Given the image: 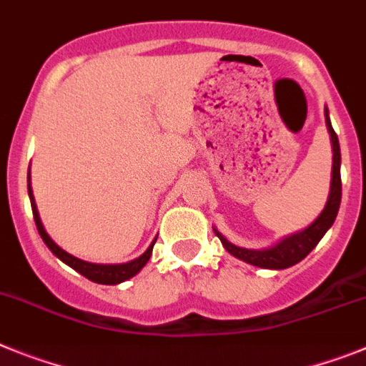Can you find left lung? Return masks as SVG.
I'll list each match as a JSON object with an SVG mask.
<instances>
[{"mask_svg":"<svg viewBox=\"0 0 366 366\" xmlns=\"http://www.w3.org/2000/svg\"><path fill=\"white\" fill-rule=\"evenodd\" d=\"M326 125H328L330 136H332L333 144V169H332V189H330L328 202H326V208L322 209V214L311 222L306 230L293 234V236L285 237V239L280 241L278 244L271 247V249L263 250H249L241 249L232 244L227 237H222V234H217V237L221 239L222 247L236 258L243 259V262L250 263V265L263 267V269H287V267L295 265V263L302 262L306 258L311 250L315 249L317 243L322 239V236L328 232V228L332 227L333 221L337 217V212H339V204H341V149H339V139H337L335 130H333L332 123H330L328 110H326Z\"/></svg>","mask_w":366,"mask_h":366,"instance_id":"8db88e82","label":"left lung"}]
</instances>
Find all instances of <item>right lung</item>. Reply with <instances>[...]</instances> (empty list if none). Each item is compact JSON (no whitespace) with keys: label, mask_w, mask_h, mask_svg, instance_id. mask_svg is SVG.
Instances as JSON below:
<instances>
[{"label":"right lung","mask_w":366,"mask_h":366,"mask_svg":"<svg viewBox=\"0 0 366 366\" xmlns=\"http://www.w3.org/2000/svg\"><path fill=\"white\" fill-rule=\"evenodd\" d=\"M27 189H29V199H31V208H33V215H34V222H36V228H38V234L40 237L44 239V243L47 244V249L51 252L55 254L56 258L62 259L66 265H69L71 269H75L77 272H81L82 276H86L88 280L95 282V284H104V285H114V284H122L125 280L132 278L134 274H138L142 269H144L145 263L149 262L152 254V247L157 243V239L152 241V244L145 250L139 258L132 259L129 263H119V265H101V263H88V262H82V259L75 258L71 254H68L66 250H62L55 241L51 239L47 236V232L44 230V224L40 221V215H38V209H36V202H34V197H33V189H31V177H29V184H27Z\"/></svg>","instance_id":"right-lung-1"}]
</instances>
